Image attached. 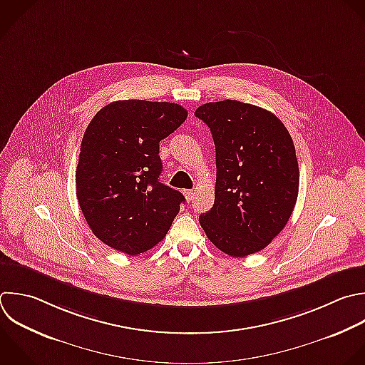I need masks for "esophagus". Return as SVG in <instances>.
Wrapping results in <instances>:
<instances>
[{"label":"esophagus","instance_id":"esophagus-1","mask_svg":"<svg viewBox=\"0 0 365 365\" xmlns=\"http://www.w3.org/2000/svg\"><path fill=\"white\" fill-rule=\"evenodd\" d=\"M184 195H185V200H187V201H192V200H194V195H195V190H185V191H184Z\"/></svg>","mask_w":365,"mask_h":365}]
</instances>
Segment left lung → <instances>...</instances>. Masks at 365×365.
I'll return each mask as SVG.
<instances>
[{
	"label": "left lung",
	"instance_id": "left-lung-1",
	"mask_svg": "<svg viewBox=\"0 0 365 365\" xmlns=\"http://www.w3.org/2000/svg\"><path fill=\"white\" fill-rule=\"evenodd\" d=\"M195 117L215 144V200L200 215L210 241L240 258L265 248L285 227L298 197L292 138L272 113L235 100L207 103Z\"/></svg>",
	"mask_w": 365,
	"mask_h": 365
}]
</instances>
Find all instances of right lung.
<instances>
[{
	"label": "right lung",
	"instance_id": "1",
	"mask_svg": "<svg viewBox=\"0 0 365 365\" xmlns=\"http://www.w3.org/2000/svg\"><path fill=\"white\" fill-rule=\"evenodd\" d=\"M187 118L174 103L114 101L101 108L81 141L76 173L80 208L108 247L138 255L168 232L184 195L160 182V141Z\"/></svg>",
	"mask_w": 365,
	"mask_h": 365
}]
</instances>
